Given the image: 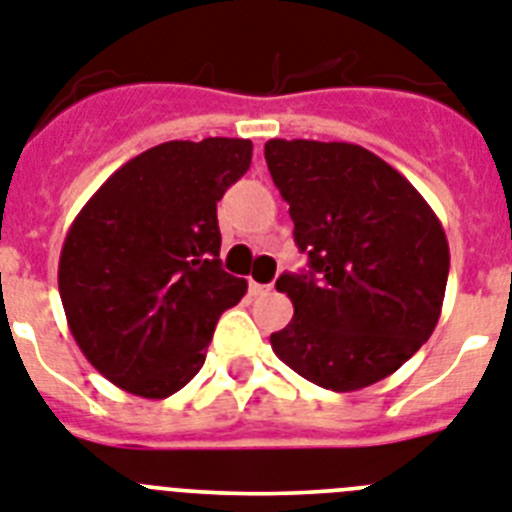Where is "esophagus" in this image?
Here are the masks:
<instances>
[{
  "label": "esophagus",
  "instance_id": "1",
  "mask_svg": "<svg viewBox=\"0 0 512 512\" xmlns=\"http://www.w3.org/2000/svg\"><path fill=\"white\" fill-rule=\"evenodd\" d=\"M248 290H251V295H256V298H259V295H269L274 290L272 285H259V282H251V285H248Z\"/></svg>",
  "mask_w": 512,
  "mask_h": 512
}]
</instances>
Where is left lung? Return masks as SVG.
<instances>
[{
    "instance_id": "obj_1",
    "label": "left lung",
    "mask_w": 512,
    "mask_h": 512,
    "mask_svg": "<svg viewBox=\"0 0 512 512\" xmlns=\"http://www.w3.org/2000/svg\"><path fill=\"white\" fill-rule=\"evenodd\" d=\"M290 204L308 274H282L295 314L272 350L332 392L390 377L432 337L445 301L450 248L432 206L395 167L356 143L264 146Z\"/></svg>"
}]
</instances>
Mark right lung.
<instances>
[{"mask_svg": "<svg viewBox=\"0 0 512 512\" xmlns=\"http://www.w3.org/2000/svg\"><path fill=\"white\" fill-rule=\"evenodd\" d=\"M246 138L167 141L88 198L59 253V298L101 377L170 398L206 361L214 327L248 282L222 269L217 201L251 167Z\"/></svg>", "mask_w": 512, "mask_h": 512, "instance_id": "1", "label": "right lung"}]
</instances>
